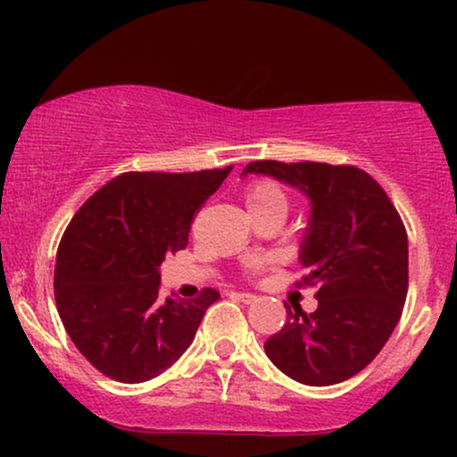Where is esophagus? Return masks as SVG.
Wrapping results in <instances>:
<instances>
[{
    "label": "esophagus",
    "mask_w": 457,
    "mask_h": 457,
    "mask_svg": "<svg viewBox=\"0 0 457 457\" xmlns=\"http://www.w3.org/2000/svg\"><path fill=\"white\" fill-rule=\"evenodd\" d=\"M232 296L236 298V301H243V303H253V301H258V296L251 295V292H234Z\"/></svg>",
    "instance_id": "esophagus-1"
}]
</instances>
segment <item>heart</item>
<instances>
[{
    "label": "heart",
    "instance_id": "heart-1",
    "mask_svg": "<svg viewBox=\"0 0 457 457\" xmlns=\"http://www.w3.org/2000/svg\"><path fill=\"white\" fill-rule=\"evenodd\" d=\"M266 206H287V199L283 188L277 182L260 180L246 191V208H266Z\"/></svg>",
    "mask_w": 457,
    "mask_h": 457
}]
</instances>
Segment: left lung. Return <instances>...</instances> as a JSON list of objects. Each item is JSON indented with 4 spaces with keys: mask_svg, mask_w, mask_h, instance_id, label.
Wrapping results in <instances>:
<instances>
[{
    "mask_svg": "<svg viewBox=\"0 0 457 457\" xmlns=\"http://www.w3.org/2000/svg\"><path fill=\"white\" fill-rule=\"evenodd\" d=\"M270 176L309 199L298 262L318 286V309L286 305L266 339L269 359L292 380L328 386L353 378L391 337L408 292V238L391 199L359 167L255 161L243 176Z\"/></svg>",
    "mask_w": 457,
    "mask_h": 457,
    "instance_id": "8db88e82",
    "label": "left lung"
}]
</instances>
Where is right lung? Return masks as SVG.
Segmentation results:
<instances>
[{
    "instance_id": "right-lung-1",
    "label": "right lung",
    "mask_w": 457,
    "mask_h": 457,
    "mask_svg": "<svg viewBox=\"0 0 457 457\" xmlns=\"http://www.w3.org/2000/svg\"><path fill=\"white\" fill-rule=\"evenodd\" d=\"M232 167L113 178L79 208L55 260V303L68 337L109 378L145 382L185 354L206 309L162 298L161 264L185 249L193 214L221 187Z\"/></svg>"
}]
</instances>
